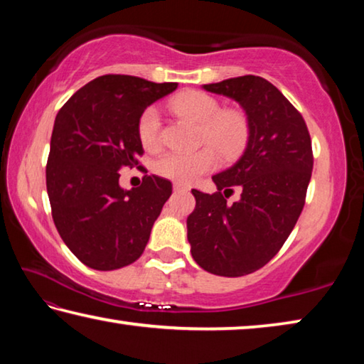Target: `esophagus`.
<instances>
[{
	"mask_svg": "<svg viewBox=\"0 0 364 364\" xmlns=\"http://www.w3.org/2000/svg\"><path fill=\"white\" fill-rule=\"evenodd\" d=\"M173 189L175 191H188L189 186H186V184H183V183H175L173 184Z\"/></svg>",
	"mask_w": 364,
	"mask_h": 364,
	"instance_id": "34e87169",
	"label": "esophagus"
}]
</instances>
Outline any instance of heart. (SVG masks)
<instances>
[{"label": "heart", "mask_w": 364, "mask_h": 364, "mask_svg": "<svg viewBox=\"0 0 364 364\" xmlns=\"http://www.w3.org/2000/svg\"><path fill=\"white\" fill-rule=\"evenodd\" d=\"M173 112L200 123L199 141L213 146L226 160L241 156L250 136V122L239 109H221V104L204 91H186L170 101ZM138 136L147 151H157L160 138V115L156 107H147L138 120ZM202 147L193 152H168L156 164V171L176 183L189 184L217 165V154Z\"/></svg>", "instance_id": "obj_1"}]
</instances>
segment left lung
<instances>
[{"mask_svg": "<svg viewBox=\"0 0 364 364\" xmlns=\"http://www.w3.org/2000/svg\"><path fill=\"white\" fill-rule=\"evenodd\" d=\"M204 90L241 104L250 136L242 157L212 176L217 193L193 189L188 241L200 268L237 278L263 268L297 223L313 170L311 139L304 117L268 80L244 75ZM236 186L242 199L228 205L227 193Z\"/></svg>", "mask_w": 364, "mask_h": 364, "instance_id": "left-lung-1", "label": "left lung"}]
</instances>
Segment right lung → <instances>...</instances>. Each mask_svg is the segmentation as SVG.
<instances>
[{
	"mask_svg": "<svg viewBox=\"0 0 364 364\" xmlns=\"http://www.w3.org/2000/svg\"><path fill=\"white\" fill-rule=\"evenodd\" d=\"M132 75H102L80 88L56 115L46 164L54 225L86 267L110 271L136 262L171 183L144 175L120 188L123 167H141L138 120L147 106L176 90Z\"/></svg>",
	"mask_w": 364,
	"mask_h": 364,
	"instance_id": "add662e5",
	"label": "right lung"
}]
</instances>
